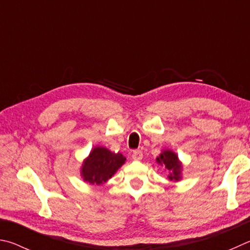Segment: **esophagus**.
I'll return each mask as SVG.
<instances>
[{"instance_id": "obj_1", "label": "esophagus", "mask_w": 250, "mask_h": 250, "mask_svg": "<svg viewBox=\"0 0 250 250\" xmlns=\"http://www.w3.org/2000/svg\"><path fill=\"white\" fill-rule=\"evenodd\" d=\"M132 158L134 160H142L143 159V151L142 150H134L132 154Z\"/></svg>"}]
</instances>
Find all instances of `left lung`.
I'll return each instance as SVG.
<instances>
[{
	"mask_svg": "<svg viewBox=\"0 0 250 250\" xmlns=\"http://www.w3.org/2000/svg\"><path fill=\"white\" fill-rule=\"evenodd\" d=\"M157 163L163 166L170 172L168 179L169 180L178 181L181 179V170L182 166L178 159V156L171 150H164L157 157Z\"/></svg>",
	"mask_w": 250,
	"mask_h": 250,
	"instance_id": "1",
	"label": "left lung"
}]
</instances>
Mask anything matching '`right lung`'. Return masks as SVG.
Returning a JSON list of instances; mask_svg holds the SVG:
<instances>
[{
	"label": "right lung",
	"instance_id": "1",
	"mask_svg": "<svg viewBox=\"0 0 250 250\" xmlns=\"http://www.w3.org/2000/svg\"><path fill=\"white\" fill-rule=\"evenodd\" d=\"M126 158L104 147H95L84 160L81 169L83 180L91 185H102L124 165Z\"/></svg>",
	"mask_w": 250,
	"mask_h": 250
}]
</instances>
